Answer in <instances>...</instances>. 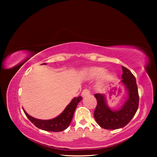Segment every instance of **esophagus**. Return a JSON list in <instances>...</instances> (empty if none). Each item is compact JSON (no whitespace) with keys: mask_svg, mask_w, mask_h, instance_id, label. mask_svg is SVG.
<instances>
[{"mask_svg":"<svg viewBox=\"0 0 157 157\" xmlns=\"http://www.w3.org/2000/svg\"><path fill=\"white\" fill-rule=\"evenodd\" d=\"M89 94H90V91H89V90L87 89H84L82 92V95L83 97L86 96V95H88Z\"/></svg>","mask_w":157,"mask_h":157,"instance_id":"1","label":"esophagus"}]
</instances>
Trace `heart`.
<instances>
[{"label": "heart", "mask_w": 157, "mask_h": 157, "mask_svg": "<svg viewBox=\"0 0 157 157\" xmlns=\"http://www.w3.org/2000/svg\"><path fill=\"white\" fill-rule=\"evenodd\" d=\"M104 73V70L102 68H89L87 69L84 71V75L86 78H98L100 75H102V74ZM103 78L105 79L107 78V75L105 74H103Z\"/></svg>", "instance_id": "obj_1"}]
</instances>
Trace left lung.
I'll use <instances>...</instances> for the list:
<instances>
[{
  "instance_id": "left-lung-1",
  "label": "left lung",
  "mask_w": 157,
  "mask_h": 157,
  "mask_svg": "<svg viewBox=\"0 0 157 157\" xmlns=\"http://www.w3.org/2000/svg\"><path fill=\"white\" fill-rule=\"evenodd\" d=\"M123 75L121 83L127 91L128 97L120 109L111 110L106 103L105 94H95L97 106L94 111V118L97 123L105 129L122 128L132 120L139 107V96L134 75L129 69L122 66Z\"/></svg>"
}]
</instances>
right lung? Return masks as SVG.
<instances>
[{
	"label": "right lung",
	"instance_id": "add662e5",
	"mask_svg": "<svg viewBox=\"0 0 157 157\" xmlns=\"http://www.w3.org/2000/svg\"><path fill=\"white\" fill-rule=\"evenodd\" d=\"M42 64L44 65L46 63H42ZM82 99V97L81 96L74 98L59 116L51 119V120H39V119L34 118L33 117L28 115L23 109L25 116L28 117L29 120L38 128L48 132H62L67 129V127L69 126L71 121H72L77 105L80 102Z\"/></svg>",
	"mask_w": 157,
	"mask_h": 157
}]
</instances>
